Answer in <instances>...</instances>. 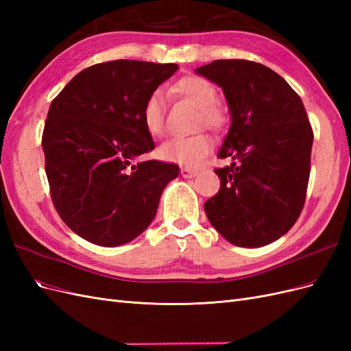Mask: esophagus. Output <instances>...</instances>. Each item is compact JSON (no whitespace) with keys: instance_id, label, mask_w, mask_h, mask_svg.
<instances>
[{"instance_id":"esophagus-1","label":"esophagus","mask_w":351,"mask_h":351,"mask_svg":"<svg viewBox=\"0 0 351 351\" xmlns=\"http://www.w3.org/2000/svg\"><path fill=\"white\" fill-rule=\"evenodd\" d=\"M197 169H195V168H187V167H184V168H182V176L184 177V178H192V177H195V176H197Z\"/></svg>"}]
</instances>
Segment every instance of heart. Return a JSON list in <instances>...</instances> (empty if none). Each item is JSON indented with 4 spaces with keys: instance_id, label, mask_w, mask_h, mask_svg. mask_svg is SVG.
<instances>
[{
    "instance_id": "b5f03b06",
    "label": "heart",
    "mask_w": 351,
    "mask_h": 351,
    "mask_svg": "<svg viewBox=\"0 0 351 351\" xmlns=\"http://www.w3.org/2000/svg\"><path fill=\"white\" fill-rule=\"evenodd\" d=\"M176 92L192 101L197 110V123H204L212 130H221L227 123L226 112L215 104L218 93L214 84L200 76H187L174 84ZM142 121L152 136H162L165 132V101L159 89L147 95L142 107ZM210 137L206 133L176 136L159 147V156L165 161L186 167H195L212 151Z\"/></svg>"
}]
</instances>
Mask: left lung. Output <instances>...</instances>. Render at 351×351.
Masks as SVG:
<instances>
[{
    "label": "left lung",
    "instance_id": "8db88e82",
    "mask_svg": "<svg viewBox=\"0 0 351 351\" xmlns=\"http://www.w3.org/2000/svg\"><path fill=\"white\" fill-rule=\"evenodd\" d=\"M224 92L231 127L215 168L219 192L205 202L209 222L240 247L284 236L300 217L311 176L313 130L304 105L280 74L249 60L196 69Z\"/></svg>",
    "mask_w": 351,
    "mask_h": 351
}]
</instances>
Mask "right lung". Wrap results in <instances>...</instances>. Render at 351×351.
I'll return each mask as SVG.
<instances>
[{"label":"right lung","mask_w":351,"mask_h":351,"mask_svg":"<svg viewBox=\"0 0 351 351\" xmlns=\"http://www.w3.org/2000/svg\"><path fill=\"white\" fill-rule=\"evenodd\" d=\"M177 64L115 60L76 74L51 102L42 133L49 193L82 239L120 246L149 227L178 165L136 161L155 143L142 121L147 95Z\"/></svg>","instance_id":"right-lung-1"}]
</instances>
